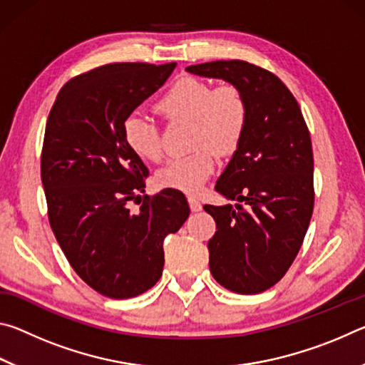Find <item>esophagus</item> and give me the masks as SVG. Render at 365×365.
<instances>
[{
  "instance_id": "esophagus-1",
  "label": "esophagus",
  "mask_w": 365,
  "mask_h": 365,
  "mask_svg": "<svg viewBox=\"0 0 365 365\" xmlns=\"http://www.w3.org/2000/svg\"><path fill=\"white\" fill-rule=\"evenodd\" d=\"M188 205H190V209L193 212H197V211H201V202L197 201V200H195V197H188Z\"/></svg>"
}]
</instances>
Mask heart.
Here are the masks:
<instances>
[{
    "label": "heart",
    "mask_w": 365,
    "mask_h": 365,
    "mask_svg": "<svg viewBox=\"0 0 365 365\" xmlns=\"http://www.w3.org/2000/svg\"><path fill=\"white\" fill-rule=\"evenodd\" d=\"M156 110L168 120H191L187 156L172 158L158 169L154 182L195 195L215 169V153L230 156L238 150L248 130L250 104L242 88L233 83L215 86L206 80L183 77L170 86L156 103ZM127 146L138 158L158 163L163 158L159 130L145 117L130 114L122 123Z\"/></svg>",
    "instance_id": "obj_1"
}]
</instances>
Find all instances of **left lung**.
Masks as SVG:
<instances>
[{"instance_id": "8db88e82", "label": "left lung", "mask_w": 365, "mask_h": 365, "mask_svg": "<svg viewBox=\"0 0 365 365\" xmlns=\"http://www.w3.org/2000/svg\"><path fill=\"white\" fill-rule=\"evenodd\" d=\"M187 71L224 78L248 100V130L215 183V191L245 205H206L205 211L217 227L207 243L214 279L233 293H262L287 274L312 217L309 128L292 91L262 67L232 59Z\"/></svg>"}]
</instances>
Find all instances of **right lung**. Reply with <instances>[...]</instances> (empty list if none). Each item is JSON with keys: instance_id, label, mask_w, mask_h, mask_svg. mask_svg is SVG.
Returning a JSON list of instances; mask_svg holds the SVG:
<instances>
[{"instance_id": "right-lung-1", "label": "right lung", "mask_w": 365, "mask_h": 365, "mask_svg": "<svg viewBox=\"0 0 365 365\" xmlns=\"http://www.w3.org/2000/svg\"><path fill=\"white\" fill-rule=\"evenodd\" d=\"M175 63H114L71 78L49 110L41 150L48 220L86 285L127 299L163 275L164 238L188 219L183 193L145 191L146 165L127 146L122 123L164 85ZM138 200L140 211L126 207Z\"/></svg>"}]
</instances>
